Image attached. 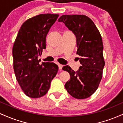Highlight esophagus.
Wrapping results in <instances>:
<instances>
[{"instance_id":"esophagus-1","label":"esophagus","mask_w":123,"mask_h":123,"mask_svg":"<svg viewBox=\"0 0 123 123\" xmlns=\"http://www.w3.org/2000/svg\"><path fill=\"white\" fill-rule=\"evenodd\" d=\"M58 66H59V70H60V71H61V70H62V68H63V65H62V64H58Z\"/></svg>"}]
</instances>
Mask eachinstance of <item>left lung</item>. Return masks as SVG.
Listing matches in <instances>:
<instances>
[{
    "label": "left lung",
    "mask_w": 123,
    "mask_h": 123,
    "mask_svg": "<svg viewBox=\"0 0 123 123\" xmlns=\"http://www.w3.org/2000/svg\"><path fill=\"white\" fill-rule=\"evenodd\" d=\"M58 21L64 23L76 36L77 54L82 64L77 71L68 66L63 67L70 75L65 88L74 98H87L96 91L102 78L105 63L101 35L93 21L85 15H63Z\"/></svg>",
    "instance_id": "obj_1"
}]
</instances>
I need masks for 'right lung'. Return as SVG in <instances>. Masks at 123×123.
<instances>
[{"mask_svg":"<svg viewBox=\"0 0 123 123\" xmlns=\"http://www.w3.org/2000/svg\"><path fill=\"white\" fill-rule=\"evenodd\" d=\"M59 14H41L22 24L14 43L13 68L21 88L28 97L43 96L50 88V82L58 71L54 63L38 59L46 48V37Z\"/></svg>","mask_w":123,"mask_h":123,"instance_id":"1","label":"right lung"}]
</instances>
